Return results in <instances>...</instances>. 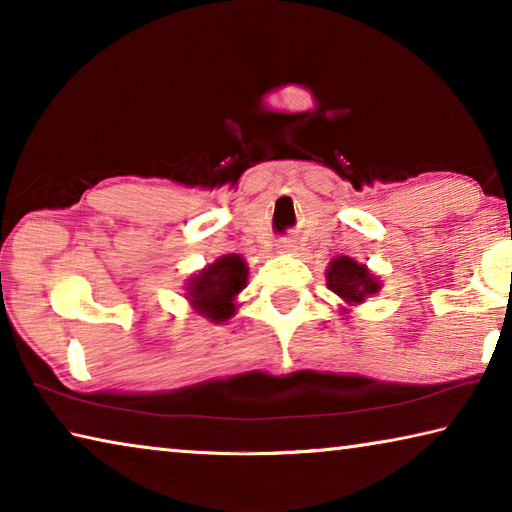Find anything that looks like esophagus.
<instances>
[{
  "label": "esophagus",
  "mask_w": 512,
  "mask_h": 512,
  "mask_svg": "<svg viewBox=\"0 0 512 512\" xmlns=\"http://www.w3.org/2000/svg\"><path fill=\"white\" fill-rule=\"evenodd\" d=\"M277 250H280V253H296V244H293V241H280V244H277Z\"/></svg>",
  "instance_id": "34e87169"
}]
</instances>
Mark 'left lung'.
<instances>
[{"label": "left lung", "mask_w": 512, "mask_h": 512, "mask_svg": "<svg viewBox=\"0 0 512 512\" xmlns=\"http://www.w3.org/2000/svg\"><path fill=\"white\" fill-rule=\"evenodd\" d=\"M327 289L343 300L341 314H350V307L363 305L370 296L381 289V280L372 275L366 264H359L354 257L339 255L329 262L325 271Z\"/></svg>", "instance_id": "8db88e82"}]
</instances>
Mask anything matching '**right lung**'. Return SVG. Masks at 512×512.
<instances>
[{
	"instance_id": "add662e5",
	"label": "right lung",
	"mask_w": 512,
	"mask_h": 512,
	"mask_svg": "<svg viewBox=\"0 0 512 512\" xmlns=\"http://www.w3.org/2000/svg\"><path fill=\"white\" fill-rule=\"evenodd\" d=\"M248 284V264L241 255H221L203 266L185 284V298L194 314L221 325L237 314V298Z\"/></svg>"
}]
</instances>
